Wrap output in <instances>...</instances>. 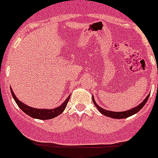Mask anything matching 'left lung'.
<instances>
[{"mask_svg": "<svg viewBox=\"0 0 158 158\" xmlns=\"http://www.w3.org/2000/svg\"><path fill=\"white\" fill-rule=\"evenodd\" d=\"M149 97H150V94H149L147 96V97H146L145 99L142 101V103H140V104H139V105H137L136 107H132V108L129 109V110H125V111H118V112H116V111H111V110H106V109L102 108V107H100V106L96 103L94 96L92 97V98H93V102H94V105L97 107V110H99L101 114L107 116V117L112 118L122 119V118H126L130 117V116L136 114L137 112H139V110L143 107V106L145 105L147 100H148Z\"/></svg>", "mask_w": 158, "mask_h": 158, "instance_id": "left-lung-1", "label": "left lung"}]
</instances>
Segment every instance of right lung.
I'll return each mask as SVG.
<instances>
[{
  "instance_id": "obj_1",
  "label": "right lung",
  "mask_w": 158,
  "mask_h": 158,
  "mask_svg": "<svg viewBox=\"0 0 158 158\" xmlns=\"http://www.w3.org/2000/svg\"><path fill=\"white\" fill-rule=\"evenodd\" d=\"M11 92L12 94V97L14 98L15 101L16 102V104H18L21 110H23V112L26 113V114H28L30 117L36 119H40V120H48V119H51L57 117L59 114H61L65 109L66 106H67L68 102L69 101V97L70 95L67 97V99L62 103L60 106H58L57 107L53 109H40V108H35V107H29V106L26 105L24 103H23L22 101H19L16 97L15 94H14L13 90L11 88Z\"/></svg>"
}]
</instances>
